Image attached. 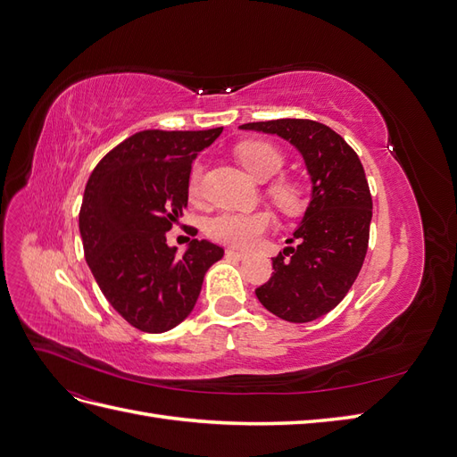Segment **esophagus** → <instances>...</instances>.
Listing matches in <instances>:
<instances>
[{
    "instance_id": "esophagus-1",
    "label": "esophagus",
    "mask_w": 457,
    "mask_h": 457,
    "mask_svg": "<svg viewBox=\"0 0 457 457\" xmlns=\"http://www.w3.org/2000/svg\"><path fill=\"white\" fill-rule=\"evenodd\" d=\"M227 255H228V257H234V259H238V261H244V259L247 257V253L238 252V250H227Z\"/></svg>"
}]
</instances>
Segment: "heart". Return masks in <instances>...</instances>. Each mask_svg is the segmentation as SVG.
<instances>
[{
	"label": "heart",
	"instance_id": "b5f03b06",
	"mask_svg": "<svg viewBox=\"0 0 457 457\" xmlns=\"http://www.w3.org/2000/svg\"><path fill=\"white\" fill-rule=\"evenodd\" d=\"M237 158L244 165L245 171L250 173L257 181H269L276 173L282 170L284 156L280 150L265 141H244L237 146ZM200 175L202 168L195 165L190 173L188 190L190 196H196L200 190ZM269 196L280 205L284 212H299L305 204V195L303 187L294 181V179H278L269 187ZM272 227V215L267 212H253V213H237L225 212L212 217L207 220L205 232L207 237L215 242L234 245V247H250L257 245L262 234Z\"/></svg>",
	"mask_w": 457,
	"mask_h": 457
}]
</instances>
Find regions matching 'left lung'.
Returning a JSON list of instances; mask_svg holds the SVG:
<instances>
[{"instance_id": "left-lung-1", "label": "left lung", "mask_w": 457, "mask_h": 457, "mask_svg": "<svg viewBox=\"0 0 457 457\" xmlns=\"http://www.w3.org/2000/svg\"><path fill=\"white\" fill-rule=\"evenodd\" d=\"M242 129L292 143L311 175V202L299 228L272 259V276L255 289L261 305L287 322H312L337 307L368 252L371 195L356 152L341 135L312 120L244 123Z\"/></svg>"}]
</instances>
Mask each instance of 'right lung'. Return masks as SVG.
<instances>
[{
	"label": "right lung",
	"mask_w": 457,
	"mask_h": 457,
	"mask_svg": "<svg viewBox=\"0 0 457 457\" xmlns=\"http://www.w3.org/2000/svg\"><path fill=\"white\" fill-rule=\"evenodd\" d=\"M220 131H139L110 150L86 185L79 234L87 265L110 305L146 334L185 320L207 269L225 253L192 240L177 257L165 244L188 204L192 160Z\"/></svg>",
	"instance_id": "1"
}]
</instances>
